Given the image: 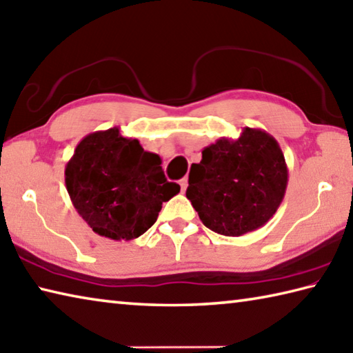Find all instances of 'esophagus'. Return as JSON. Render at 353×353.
Instances as JSON below:
<instances>
[{"label": "esophagus", "mask_w": 353, "mask_h": 353, "mask_svg": "<svg viewBox=\"0 0 353 353\" xmlns=\"http://www.w3.org/2000/svg\"><path fill=\"white\" fill-rule=\"evenodd\" d=\"M179 183H181V188H182V191L185 193V191H187V188H188V179H187V177H183L182 181L179 182Z\"/></svg>", "instance_id": "1"}]
</instances>
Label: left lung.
Listing matches in <instances>:
<instances>
[{"instance_id": "obj_1", "label": "left lung", "mask_w": 353, "mask_h": 353, "mask_svg": "<svg viewBox=\"0 0 353 353\" xmlns=\"http://www.w3.org/2000/svg\"><path fill=\"white\" fill-rule=\"evenodd\" d=\"M287 182L276 139L245 126L236 140L222 137L202 150L201 163L191 165L187 197L211 232L242 236L272 219Z\"/></svg>"}]
</instances>
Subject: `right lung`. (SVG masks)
Listing matches in <instances>:
<instances>
[{"label":"right lung","instance_id":"1","mask_svg":"<svg viewBox=\"0 0 353 353\" xmlns=\"http://www.w3.org/2000/svg\"><path fill=\"white\" fill-rule=\"evenodd\" d=\"M162 159L119 128L80 140L65 168L66 190L83 221L103 238L132 241L154 225L181 187L165 179Z\"/></svg>","mask_w":353,"mask_h":353}]
</instances>
